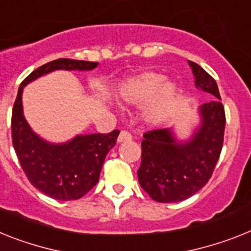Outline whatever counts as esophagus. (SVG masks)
<instances>
[{
	"instance_id": "1",
	"label": "esophagus",
	"mask_w": 251,
	"mask_h": 251,
	"mask_svg": "<svg viewBox=\"0 0 251 251\" xmlns=\"http://www.w3.org/2000/svg\"><path fill=\"white\" fill-rule=\"evenodd\" d=\"M132 140V134L127 130H122L119 133V137H118V142H124V141H130Z\"/></svg>"
}]
</instances>
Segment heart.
I'll use <instances>...</instances> for the list:
<instances>
[{
  "label": "heart",
  "instance_id": "b5f03b06",
  "mask_svg": "<svg viewBox=\"0 0 251 251\" xmlns=\"http://www.w3.org/2000/svg\"><path fill=\"white\" fill-rule=\"evenodd\" d=\"M118 97L129 106L146 105L142 119L150 127H159L169 118L177 102L178 88L164 74L148 70L122 82Z\"/></svg>",
  "mask_w": 251,
  "mask_h": 251
}]
</instances>
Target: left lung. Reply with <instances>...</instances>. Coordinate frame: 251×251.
<instances>
[{
	"label": "left lung",
	"mask_w": 251,
	"mask_h": 251,
	"mask_svg": "<svg viewBox=\"0 0 251 251\" xmlns=\"http://www.w3.org/2000/svg\"><path fill=\"white\" fill-rule=\"evenodd\" d=\"M199 90L217 97L199 109L200 126L188 140L176 137L172 128L146 132L138 182L152 200L177 202L201 190L212 177L223 146L226 115L218 86L201 66L188 61Z\"/></svg>",
	"instance_id": "left-lung-1"
}]
</instances>
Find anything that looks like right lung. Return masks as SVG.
<instances>
[{
	"label": "right lung",
	"mask_w": 251,
	"mask_h": 251,
	"mask_svg": "<svg viewBox=\"0 0 251 251\" xmlns=\"http://www.w3.org/2000/svg\"><path fill=\"white\" fill-rule=\"evenodd\" d=\"M99 63L57 59L39 66L19 87L12 107V145L29 182L56 200H76L99 182L107 152L117 144L119 130L107 134H78L64 144H51L33 132L23 113V90L55 70H92Z\"/></svg>",
	"instance_id": "add662e5"
}]
</instances>
